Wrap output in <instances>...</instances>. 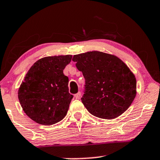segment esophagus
Instances as JSON below:
<instances>
[{
    "label": "esophagus",
    "mask_w": 160,
    "mask_h": 160,
    "mask_svg": "<svg viewBox=\"0 0 160 160\" xmlns=\"http://www.w3.org/2000/svg\"><path fill=\"white\" fill-rule=\"evenodd\" d=\"M80 97H81V93L79 92L78 93H77L76 94H74V98L76 99H80Z\"/></svg>",
    "instance_id": "esophagus-1"
}]
</instances>
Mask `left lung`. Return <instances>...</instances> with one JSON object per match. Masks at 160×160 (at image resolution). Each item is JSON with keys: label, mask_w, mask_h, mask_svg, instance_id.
Segmentation results:
<instances>
[{"label": "left lung", "mask_w": 160, "mask_h": 160, "mask_svg": "<svg viewBox=\"0 0 160 160\" xmlns=\"http://www.w3.org/2000/svg\"><path fill=\"white\" fill-rule=\"evenodd\" d=\"M72 60L86 80L81 100L89 113L111 120L129 108L136 96L137 81L122 60L97 51L76 54Z\"/></svg>", "instance_id": "obj_1"}]
</instances>
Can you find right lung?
I'll return each mask as SVG.
<instances>
[{"mask_svg": "<svg viewBox=\"0 0 160 160\" xmlns=\"http://www.w3.org/2000/svg\"><path fill=\"white\" fill-rule=\"evenodd\" d=\"M72 55L46 57L38 60L26 74L18 99L26 115L35 122L51 125L65 117L73 95L63 70Z\"/></svg>", "mask_w": 160, "mask_h": 160, "instance_id": "add662e5", "label": "right lung"}]
</instances>
